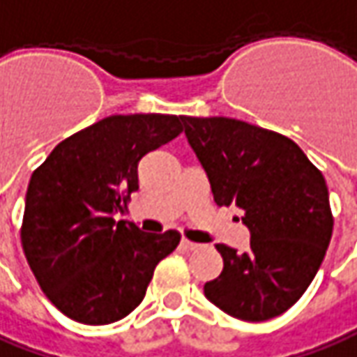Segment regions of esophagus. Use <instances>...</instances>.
<instances>
[{"label": "esophagus", "instance_id": "1", "mask_svg": "<svg viewBox=\"0 0 357 357\" xmlns=\"http://www.w3.org/2000/svg\"><path fill=\"white\" fill-rule=\"evenodd\" d=\"M181 246H183L185 250H197L199 248V244H195V242H191V240H188V238L181 240Z\"/></svg>", "mask_w": 357, "mask_h": 357}]
</instances>
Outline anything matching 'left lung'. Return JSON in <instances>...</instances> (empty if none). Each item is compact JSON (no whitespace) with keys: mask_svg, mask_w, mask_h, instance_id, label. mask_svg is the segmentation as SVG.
<instances>
[{"mask_svg":"<svg viewBox=\"0 0 357 357\" xmlns=\"http://www.w3.org/2000/svg\"><path fill=\"white\" fill-rule=\"evenodd\" d=\"M219 207L236 205L250 250L217 244L225 268L205 297L234 319L280 317L307 291L331 244L334 217L321 169L291 138L229 117H181Z\"/></svg>","mask_w":357,"mask_h":357,"instance_id":"8db88e82","label":"left lung"}]
</instances>
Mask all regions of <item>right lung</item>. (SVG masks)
Instances as JSON below:
<instances>
[{
	"instance_id": "add662e5",
	"label": "right lung",
	"mask_w": 357,
	"mask_h": 357,
	"mask_svg": "<svg viewBox=\"0 0 357 357\" xmlns=\"http://www.w3.org/2000/svg\"><path fill=\"white\" fill-rule=\"evenodd\" d=\"M183 130L176 115H111L62 140L33 172L21 242L50 303L82 324H111L142 303L178 230L115 220L138 189V162Z\"/></svg>"
}]
</instances>
